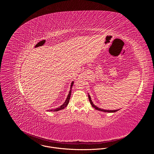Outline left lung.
I'll return each instance as SVG.
<instances>
[{"mask_svg":"<svg viewBox=\"0 0 154 154\" xmlns=\"http://www.w3.org/2000/svg\"><path fill=\"white\" fill-rule=\"evenodd\" d=\"M88 98H89V100H90V103L91 105H92V106L95 108L96 109H97V110L99 111H101V112H107V113H115L118 110H119V109H115V110H107V109H102L100 108H99L97 106H96L93 102L91 99V97H90V95L89 94H88Z\"/></svg>","mask_w":154,"mask_h":154,"instance_id":"1","label":"left lung"}]
</instances>
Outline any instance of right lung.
<instances>
[{
	"mask_svg": "<svg viewBox=\"0 0 154 154\" xmlns=\"http://www.w3.org/2000/svg\"><path fill=\"white\" fill-rule=\"evenodd\" d=\"M73 85H74V81H72V83H71V84L70 90H69V94H68V96H67V98H66V99L65 102H64V103H63L60 106H59V107H58V108H55V109H49V110H48V111H50V112H58V111L61 110V109H64V108H66V107L67 106V105H68V103H69V99H70V97H71L72 87Z\"/></svg>",
	"mask_w": 154,
	"mask_h": 154,
	"instance_id": "right-lung-1",
	"label": "right lung"
}]
</instances>
